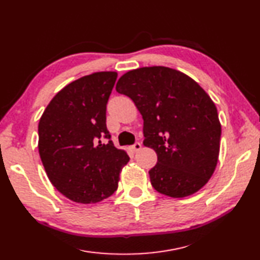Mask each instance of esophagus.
Listing matches in <instances>:
<instances>
[{"label":"esophagus","mask_w":260,"mask_h":260,"mask_svg":"<svg viewBox=\"0 0 260 260\" xmlns=\"http://www.w3.org/2000/svg\"><path fill=\"white\" fill-rule=\"evenodd\" d=\"M141 148H142V144L139 143V142H136L134 145L131 146V149H132L133 151H137V150H139Z\"/></svg>","instance_id":"34e87169"}]
</instances>
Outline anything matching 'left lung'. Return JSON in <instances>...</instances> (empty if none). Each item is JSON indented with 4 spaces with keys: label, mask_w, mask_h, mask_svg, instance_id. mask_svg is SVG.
Masks as SVG:
<instances>
[{
    "label": "left lung",
    "mask_w": 260,
    "mask_h": 260,
    "mask_svg": "<svg viewBox=\"0 0 260 260\" xmlns=\"http://www.w3.org/2000/svg\"><path fill=\"white\" fill-rule=\"evenodd\" d=\"M116 91L133 100L144 119V145L156 151L149 170L159 193L184 198L201 189L215 170L221 123L215 104L193 79L155 66L123 75Z\"/></svg>",
    "instance_id": "left-lung-1"
}]
</instances>
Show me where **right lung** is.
<instances>
[{
  "label": "right lung",
  "mask_w": 260,
  "mask_h": 260,
  "mask_svg": "<svg viewBox=\"0 0 260 260\" xmlns=\"http://www.w3.org/2000/svg\"><path fill=\"white\" fill-rule=\"evenodd\" d=\"M116 78V72L103 71L69 83L39 119L38 149L46 174L71 201L96 203L112 196L129 160L106 128V104Z\"/></svg>",
  "instance_id": "right-lung-1"
}]
</instances>
